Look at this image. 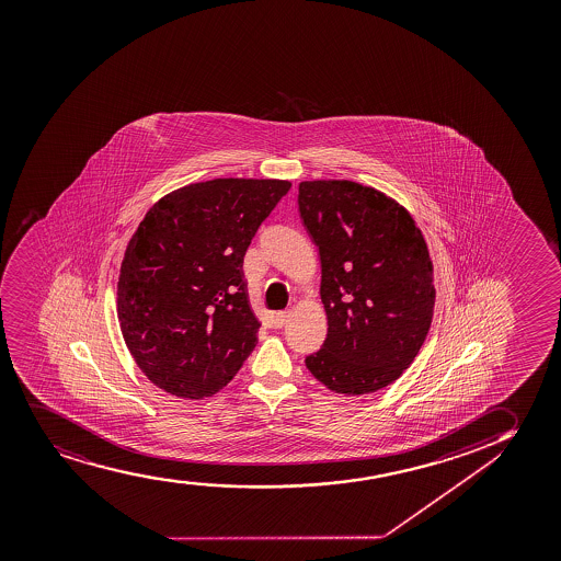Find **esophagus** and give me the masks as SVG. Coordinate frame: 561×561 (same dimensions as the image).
Listing matches in <instances>:
<instances>
[{"label":"esophagus","instance_id":"obj_1","mask_svg":"<svg viewBox=\"0 0 561 561\" xmlns=\"http://www.w3.org/2000/svg\"><path fill=\"white\" fill-rule=\"evenodd\" d=\"M287 321H289V311H277L276 316H274V327L277 329H282V327L287 325Z\"/></svg>","mask_w":561,"mask_h":561}]
</instances>
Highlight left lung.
Instances as JSON below:
<instances>
[{
  "mask_svg": "<svg viewBox=\"0 0 561 561\" xmlns=\"http://www.w3.org/2000/svg\"><path fill=\"white\" fill-rule=\"evenodd\" d=\"M298 211L318 245L329 321L306 368L334 393L383 389L412 365L433 319L422 230L393 198L355 181H302Z\"/></svg>",
  "mask_w": 561,
  "mask_h": 561,
  "instance_id": "8db88e82",
  "label": "left lung"
}]
</instances>
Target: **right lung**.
Masks as SVG:
<instances>
[{
    "label": "right lung",
    "mask_w": 561,
    "mask_h": 561,
    "mask_svg": "<svg viewBox=\"0 0 561 561\" xmlns=\"http://www.w3.org/2000/svg\"><path fill=\"white\" fill-rule=\"evenodd\" d=\"M289 181H204L160 198L126 245L121 331L147 378L181 399L225 388L256 346L243 255Z\"/></svg>",
    "instance_id": "right-lung-1"
}]
</instances>
